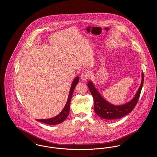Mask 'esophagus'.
<instances>
[{
	"mask_svg": "<svg viewBox=\"0 0 157 157\" xmlns=\"http://www.w3.org/2000/svg\"><path fill=\"white\" fill-rule=\"evenodd\" d=\"M90 77V73L87 71H85L83 72L82 74V75L81 76V79L82 81H85L86 80H87Z\"/></svg>",
	"mask_w": 157,
	"mask_h": 157,
	"instance_id": "1",
	"label": "esophagus"
}]
</instances>
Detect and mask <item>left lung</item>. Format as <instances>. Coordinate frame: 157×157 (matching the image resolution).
Returning <instances> with one entry per match:
<instances>
[{
  "label": "left lung",
  "mask_w": 157,
  "mask_h": 157,
  "mask_svg": "<svg viewBox=\"0 0 157 157\" xmlns=\"http://www.w3.org/2000/svg\"><path fill=\"white\" fill-rule=\"evenodd\" d=\"M144 83V74L142 72L141 85L133 99L125 104L114 105L106 101L94 86V83L90 81L88 86L94 100V111L98 115L105 120H112L121 118L131 112L138 102L142 90Z\"/></svg>",
  "instance_id": "left-lung-1"
}]
</instances>
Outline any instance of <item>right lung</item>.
Wrapping results in <instances>:
<instances>
[{"label":"right lung","mask_w":157,"mask_h":157,"mask_svg":"<svg viewBox=\"0 0 157 157\" xmlns=\"http://www.w3.org/2000/svg\"><path fill=\"white\" fill-rule=\"evenodd\" d=\"M79 76H77V77L75 78V79L72 83L70 91H69V96H68V98H67V102L66 103V105H65V107L63 108V110L60 112L58 115H56V117L52 118H49V119L36 120L38 121H40L41 122L45 123L46 124H49V125H57V124H59L60 123L63 122L65 120H66L68 115H69V113L71 99L72 96L73 95L75 86L79 82Z\"/></svg>","instance_id":"1"}]
</instances>
